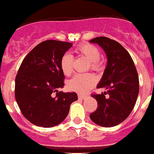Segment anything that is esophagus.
Wrapping results in <instances>:
<instances>
[{
    "label": "esophagus",
    "instance_id": "1",
    "mask_svg": "<svg viewBox=\"0 0 154 154\" xmlns=\"http://www.w3.org/2000/svg\"><path fill=\"white\" fill-rule=\"evenodd\" d=\"M78 97L82 99V100H85V99L87 98V96H85V95H82V94H78Z\"/></svg>",
    "mask_w": 154,
    "mask_h": 154
}]
</instances>
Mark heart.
Returning <instances> with one entry per match:
<instances>
[{
    "label": "heart",
    "mask_w": 154,
    "mask_h": 154,
    "mask_svg": "<svg viewBox=\"0 0 154 154\" xmlns=\"http://www.w3.org/2000/svg\"><path fill=\"white\" fill-rule=\"evenodd\" d=\"M77 53L84 56L90 62V67L92 69L99 70L100 69V63L99 59L100 57V51L92 44H82L77 47ZM60 67L62 73L66 76H70L73 71V58L71 54L66 53L62 56L60 60ZM96 78L90 73L77 74L68 82L69 89L80 92L85 93L94 85Z\"/></svg>",
    "instance_id": "1"
}]
</instances>
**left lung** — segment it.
<instances>
[{
    "mask_svg": "<svg viewBox=\"0 0 154 154\" xmlns=\"http://www.w3.org/2000/svg\"><path fill=\"white\" fill-rule=\"evenodd\" d=\"M89 42L102 47L107 58L103 77L97 85L107 91L92 95L98 106L90 119L101 127H115L129 116L135 105L139 92L137 69L130 54L118 42L107 37H97Z\"/></svg>",
    "mask_w": 154,
    "mask_h": 154,
    "instance_id": "1",
    "label": "left lung"
}]
</instances>
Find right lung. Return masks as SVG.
Masks as SVG:
<instances>
[{"mask_svg": "<svg viewBox=\"0 0 154 154\" xmlns=\"http://www.w3.org/2000/svg\"><path fill=\"white\" fill-rule=\"evenodd\" d=\"M72 46L71 42L43 41L27 54L20 66L15 97L23 116L34 125L46 128L57 126L77 100L76 92H58L65 79L60 60Z\"/></svg>", "mask_w": 154, "mask_h": 154, "instance_id": "right-lung-1", "label": "right lung"}]
</instances>
